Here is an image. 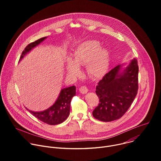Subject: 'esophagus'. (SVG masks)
Returning <instances> with one entry per match:
<instances>
[{
	"label": "esophagus",
	"mask_w": 161,
	"mask_h": 161,
	"mask_svg": "<svg viewBox=\"0 0 161 161\" xmlns=\"http://www.w3.org/2000/svg\"><path fill=\"white\" fill-rule=\"evenodd\" d=\"M79 90H80V92H81V94H86V93L88 92V91L87 87L85 86H81V87L79 88Z\"/></svg>",
	"instance_id": "34e87169"
}]
</instances>
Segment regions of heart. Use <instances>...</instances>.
<instances>
[{
    "mask_svg": "<svg viewBox=\"0 0 161 161\" xmlns=\"http://www.w3.org/2000/svg\"><path fill=\"white\" fill-rule=\"evenodd\" d=\"M86 65L89 76L94 79L103 78L108 72L110 65V52L96 40L82 42L75 48L73 59L66 60L65 68L69 75L78 76L80 66Z\"/></svg>",
    "mask_w": 161,
    "mask_h": 161,
    "instance_id": "1",
    "label": "heart"
}]
</instances>
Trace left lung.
Returning a JSON list of instances; mask_svg holds the SVG:
<instances>
[{"label": "left lung", "instance_id": "8db88e82", "mask_svg": "<svg viewBox=\"0 0 161 161\" xmlns=\"http://www.w3.org/2000/svg\"><path fill=\"white\" fill-rule=\"evenodd\" d=\"M137 60L118 65L107 73L96 86L99 98L94 109V118L102 122H111L122 117L134 100L138 89Z\"/></svg>", "mask_w": 161, "mask_h": 161}]
</instances>
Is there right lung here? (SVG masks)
Returning a JSON list of instances; mask_svg holds the SVG:
<instances>
[{
	"instance_id": "1",
	"label": "right lung",
	"mask_w": 161,
	"mask_h": 161,
	"mask_svg": "<svg viewBox=\"0 0 161 161\" xmlns=\"http://www.w3.org/2000/svg\"><path fill=\"white\" fill-rule=\"evenodd\" d=\"M48 37H42L35 42L29 44L23 51L19 62L21 60L27 53L34 49ZM76 95V86H71L62 88L55 103L48 109L41 111H34L27 109L39 120L49 124L57 125L62 123L69 115L71 101Z\"/></svg>"
}]
</instances>
